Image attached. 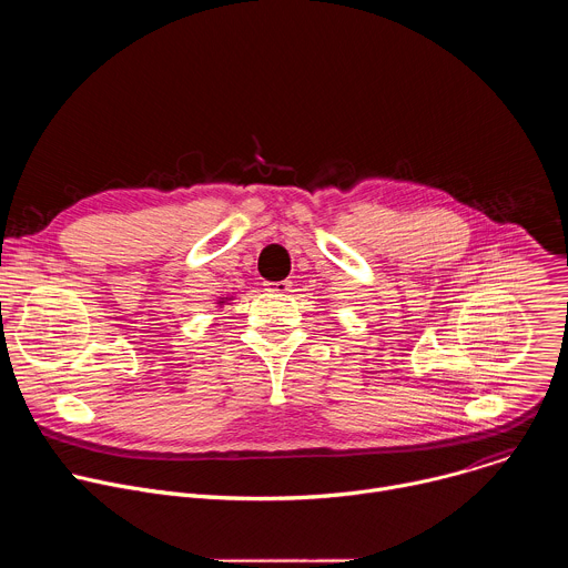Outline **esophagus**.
I'll use <instances>...</instances> for the list:
<instances>
[{
  "label": "esophagus",
  "mask_w": 568,
  "mask_h": 568,
  "mask_svg": "<svg viewBox=\"0 0 568 568\" xmlns=\"http://www.w3.org/2000/svg\"><path fill=\"white\" fill-rule=\"evenodd\" d=\"M290 287H292L290 281H267L265 283V290L274 292V294H285V292H290Z\"/></svg>",
  "instance_id": "34e87169"
}]
</instances>
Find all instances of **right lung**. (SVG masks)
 Instances as JSON below:
<instances>
[{
	"instance_id": "add662e5",
	"label": "right lung",
	"mask_w": 568,
	"mask_h": 568,
	"mask_svg": "<svg viewBox=\"0 0 568 568\" xmlns=\"http://www.w3.org/2000/svg\"><path fill=\"white\" fill-rule=\"evenodd\" d=\"M224 301H231V298H224ZM224 301H220V305H224Z\"/></svg>"
}]
</instances>
